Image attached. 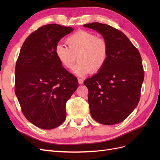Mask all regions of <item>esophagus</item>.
Here are the masks:
<instances>
[{
	"label": "esophagus",
	"instance_id": "obj_1",
	"mask_svg": "<svg viewBox=\"0 0 160 160\" xmlns=\"http://www.w3.org/2000/svg\"><path fill=\"white\" fill-rule=\"evenodd\" d=\"M78 82H79V84H80V85H81V84H83V80L82 79H78Z\"/></svg>",
	"mask_w": 160,
	"mask_h": 160
}]
</instances>
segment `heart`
<instances>
[{"instance_id":"1","label":"heart","mask_w":160,"mask_h":160,"mask_svg":"<svg viewBox=\"0 0 160 160\" xmlns=\"http://www.w3.org/2000/svg\"><path fill=\"white\" fill-rule=\"evenodd\" d=\"M68 47L56 45L55 52L58 60L67 69L79 61L72 71L78 76L99 72L103 68L109 57V45L105 38L86 31H78L67 38Z\"/></svg>"}]
</instances>
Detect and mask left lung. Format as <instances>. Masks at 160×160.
<instances>
[{
  "label": "left lung",
  "instance_id": "8db88e82",
  "mask_svg": "<svg viewBox=\"0 0 160 160\" xmlns=\"http://www.w3.org/2000/svg\"><path fill=\"white\" fill-rule=\"evenodd\" d=\"M99 32L109 45L103 68L84 81L93 119L103 125L123 122L136 108L144 79L142 57L124 33L106 24L83 25Z\"/></svg>",
  "mask_w": 160,
  "mask_h": 160
}]
</instances>
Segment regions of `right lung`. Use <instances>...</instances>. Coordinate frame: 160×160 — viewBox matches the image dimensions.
I'll return each instance as SVG.
<instances>
[{"label":"right lung","instance_id":"obj_1","mask_svg":"<svg viewBox=\"0 0 160 160\" xmlns=\"http://www.w3.org/2000/svg\"><path fill=\"white\" fill-rule=\"evenodd\" d=\"M73 28L44 25L24 42L15 67V94L25 117L35 126L51 129L66 118L67 100L78 88L77 79L56 57L55 49Z\"/></svg>","mask_w":160,"mask_h":160}]
</instances>
